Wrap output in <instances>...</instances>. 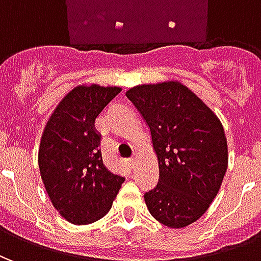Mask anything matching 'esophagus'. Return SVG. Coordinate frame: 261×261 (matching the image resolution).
<instances>
[{
    "label": "esophagus",
    "mask_w": 261,
    "mask_h": 261,
    "mask_svg": "<svg viewBox=\"0 0 261 261\" xmlns=\"http://www.w3.org/2000/svg\"><path fill=\"white\" fill-rule=\"evenodd\" d=\"M137 161H138V155H137V153H136V155H134V156H133V158L128 159V164H130L131 168H134V166H136Z\"/></svg>",
    "instance_id": "obj_1"
}]
</instances>
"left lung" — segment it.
Listing matches in <instances>:
<instances>
[{
  "label": "left lung",
  "instance_id": "8db88e82",
  "mask_svg": "<svg viewBox=\"0 0 261 261\" xmlns=\"http://www.w3.org/2000/svg\"><path fill=\"white\" fill-rule=\"evenodd\" d=\"M125 96L151 131L159 181L144 200L168 228L196 222L217 197L228 168V144L217 114L179 81L133 86Z\"/></svg>",
  "mask_w": 261,
  "mask_h": 261
}]
</instances>
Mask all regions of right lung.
<instances>
[{
    "mask_svg": "<svg viewBox=\"0 0 261 261\" xmlns=\"http://www.w3.org/2000/svg\"><path fill=\"white\" fill-rule=\"evenodd\" d=\"M120 86L78 85L54 109L44 127L37 162L53 207L68 222L86 225L112 208L124 177L103 165L95 119Z\"/></svg>",
    "mask_w": 261,
    "mask_h": 261,
    "instance_id": "1",
    "label": "right lung"
}]
</instances>
